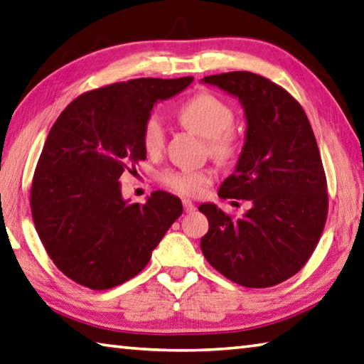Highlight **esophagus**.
I'll return each instance as SVG.
<instances>
[{"label": "esophagus", "instance_id": "obj_1", "mask_svg": "<svg viewBox=\"0 0 364 364\" xmlns=\"http://www.w3.org/2000/svg\"><path fill=\"white\" fill-rule=\"evenodd\" d=\"M182 204H183V210L187 212V214H188V212H193L196 209V205L193 204V201L188 200V198H183Z\"/></svg>", "mask_w": 364, "mask_h": 364}]
</instances>
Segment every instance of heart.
<instances>
[{
	"instance_id": "heart-1",
	"label": "heart",
	"mask_w": 364,
	"mask_h": 364,
	"mask_svg": "<svg viewBox=\"0 0 364 364\" xmlns=\"http://www.w3.org/2000/svg\"><path fill=\"white\" fill-rule=\"evenodd\" d=\"M177 119L188 132L208 141L209 154L217 160H228L235 154L236 141L232 134L235 112L210 93H198L187 100L177 111ZM142 146L147 154H159L164 146V125L160 115L150 114L142 127ZM160 181L169 190L181 195L195 196L208 187L212 173L208 169H166Z\"/></svg>"
}]
</instances>
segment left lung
<instances>
[{
    "mask_svg": "<svg viewBox=\"0 0 364 364\" xmlns=\"http://www.w3.org/2000/svg\"><path fill=\"white\" fill-rule=\"evenodd\" d=\"M203 82L244 109L242 152L218 196L249 200L252 208L235 220L215 204H201L209 220L201 250L232 282L277 285L306 264L326 222V177L312 127L299 102L263 75L235 71Z\"/></svg>",
    "mask_w": 364,
    "mask_h": 364,
    "instance_id": "obj_1",
    "label": "left lung"
}]
</instances>
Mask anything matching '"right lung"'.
<instances>
[{
	"instance_id": "1",
	"label": "right lung",
	"mask_w": 364,
	"mask_h": 364,
	"mask_svg": "<svg viewBox=\"0 0 364 364\" xmlns=\"http://www.w3.org/2000/svg\"><path fill=\"white\" fill-rule=\"evenodd\" d=\"M193 77H142L97 88L60 114L31 185L34 226L55 266L74 282L107 290L139 274L182 214L156 190L146 204L123 200L120 176L146 160L142 127L159 101Z\"/></svg>"
}]
</instances>
